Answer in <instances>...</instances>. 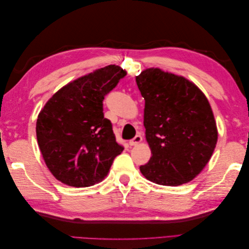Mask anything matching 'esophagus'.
Returning <instances> with one entry per match:
<instances>
[{"mask_svg": "<svg viewBox=\"0 0 249 249\" xmlns=\"http://www.w3.org/2000/svg\"><path fill=\"white\" fill-rule=\"evenodd\" d=\"M141 141H142V137L140 136V135H136V136H135L132 140L129 141V144L131 146H134V145H137L138 143H140Z\"/></svg>", "mask_w": 249, "mask_h": 249, "instance_id": "34e87169", "label": "esophagus"}]
</instances>
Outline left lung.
Here are the masks:
<instances>
[{"label": "left lung", "instance_id": "obj_1", "mask_svg": "<svg viewBox=\"0 0 249 249\" xmlns=\"http://www.w3.org/2000/svg\"><path fill=\"white\" fill-rule=\"evenodd\" d=\"M145 101V137L152 149L140 171L148 180L179 186L205 168L217 143V127L210 104L187 79L148 69L136 77Z\"/></svg>", "mask_w": 249, "mask_h": 249}]
</instances>
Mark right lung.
I'll list each match as a JSON object with an SVG mask.
<instances>
[{
  "mask_svg": "<svg viewBox=\"0 0 249 249\" xmlns=\"http://www.w3.org/2000/svg\"><path fill=\"white\" fill-rule=\"evenodd\" d=\"M125 71L108 65L57 91L40 111L36 136L43 160L60 182L89 187L107 176L124 146L104 117L103 101Z\"/></svg>",
  "mask_w": 249,
  "mask_h": 249,
  "instance_id": "1",
  "label": "right lung"
}]
</instances>
